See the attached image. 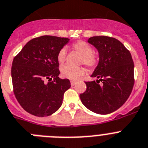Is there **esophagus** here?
<instances>
[{
  "label": "esophagus",
  "instance_id": "esophagus-1",
  "mask_svg": "<svg viewBox=\"0 0 148 148\" xmlns=\"http://www.w3.org/2000/svg\"><path fill=\"white\" fill-rule=\"evenodd\" d=\"M75 84H76V82H73V81H72V82H71L72 86H74V85H75Z\"/></svg>",
  "mask_w": 148,
  "mask_h": 148
}]
</instances>
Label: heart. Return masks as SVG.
<instances>
[{
    "mask_svg": "<svg viewBox=\"0 0 148 148\" xmlns=\"http://www.w3.org/2000/svg\"><path fill=\"white\" fill-rule=\"evenodd\" d=\"M73 49L82 55L81 64H84L90 68L94 67L97 64L98 59L97 55L93 53L91 46L84 41H78L73 44ZM66 49L62 48L58 54V61L60 64H64L66 60ZM62 76L72 81H78L85 74L86 71L83 67H72L68 65L62 66Z\"/></svg>",
    "mask_w": 148,
    "mask_h": 148,
    "instance_id": "b5f03b06",
    "label": "heart"
}]
</instances>
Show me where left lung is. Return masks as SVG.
Listing matches in <instances>:
<instances>
[{
  "mask_svg": "<svg viewBox=\"0 0 148 148\" xmlns=\"http://www.w3.org/2000/svg\"><path fill=\"white\" fill-rule=\"evenodd\" d=\"M88 42L99 53V62L90 75L97 79L85 82L87 89L81 93L80 99L90 111L108 114L121 108L130 95L134 85V63L130 52L115 38L93 36Z\"/></svg>",
  "mask_w": 148,
  "mask_h": 148,
  "instance_id": "1",
  "label": "left lung"
}]
</instances>
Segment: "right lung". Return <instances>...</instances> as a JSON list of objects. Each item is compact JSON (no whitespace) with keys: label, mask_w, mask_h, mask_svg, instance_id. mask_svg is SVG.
Listing matches in <instances>:
<instances>
[{"label":"right lung","mask_w":148,"mask_h":148,"mask_svg":"<svg viewBox=\"0 0 148 148\" xmlns=\"http://www.w3.org/2000/svg\"><path fill=\"white\" fill-rule=\"evenodd\" d=\"M69 39L42 36L30 40L13 59L11 69L14 94L26 112L45 117L58 110L69 79L59 78L58 54ZM49 80L46 83L45 81Z\"/></svg>","instance_id":"add662e5"}]
</instances>
